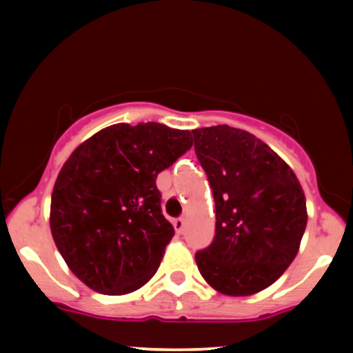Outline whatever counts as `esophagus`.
Here are the masks:
<instances>
[{
    "instance_id": "34e87169",
    "label": "esophagus",
    "mask_w": 353,
    "mask_h": 353,
    "mask_svg": "<svg viewBox=\"0 0 353 353\" xmlns=\"http://www.w3.org/2000/svg\"><path fill=\"white\" fill-rule=\"evenodd\" d=\"M172 225H174V229H176V232H177V234H182V232H184V228H185V221H184V217H177V219H174V221H172Z\"/></svg>"
}]
</instances>
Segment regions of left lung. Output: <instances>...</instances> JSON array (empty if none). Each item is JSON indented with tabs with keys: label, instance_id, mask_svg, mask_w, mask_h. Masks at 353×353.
Instances as JSON below:
<instances>
[{
	"label": "left lung",
	"instance_id": "obj_1",
	"mask_svg": "<svg viewBox=\"0 0 353 353\" xmlns=\"http://www.w3.org/2000/svg\"><path fill=\"white\" fill-rule=\"evenodd\" d=\"M192 134L216 202V236L196 252L199 272L221 294L261 292L299 252L307 225L301 182L250 132L221 124Z\"/></svg>",
	"mask_w": 353,
	"mask_h": 353
}]
</instances>
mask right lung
<instances>
[{"label":"right lung","mask_w":353,"mask_h":353,"mask_svg":"<svg viewBox=\"0 0 353 353\" xmlns=\"http://www.w3.org/2000/svg\"><path fill=\"white\" fill-rule=\"evenodd\" d=\"M190 145L189 131L139 123L109 125L74 149L52 189L50 224L81 282L123 295L151 281L174 236L157 174Z\"/></svg>","instance_id":"add662e5"}]
</instances>
